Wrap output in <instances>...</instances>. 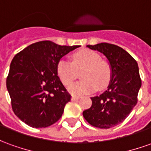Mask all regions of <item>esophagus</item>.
I'll return each mask as SVG.
<instances>
[{
  "instance_id": "esophagus-1",
  "label": "esophagus",
  "mask_w": 151,
  "mask_h": 151,
  "mask_svg": "<svg viewBox=\"0 0 151 151\" xmlns=\"http://www.w3.org/2000/svg\"><path fill=\"white\" fill-rule=\"evenodd\" d=\"M78 96H73L72 97H71V100H72V101H78Z\"/></svg>"
}]
</instances>
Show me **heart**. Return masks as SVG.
<instances>
[{
  "instance_id": "heart-1",
  "label": "heart",
  "mask_w": 151,
  "mask_h": 151,
  "mask_svg": "<svg viewBox=\"0 0 151 151\" xmlns=\"http://www.w3.org/2000/svg\"><path fill=\"white\" fill-rule=\"evenodd\" d=\"M73 62L60 59L57 64L56 71L62 83L68 86L77 78L78 73L81 72L83 81L68 86V90L74 96L93 93L99 89L108 86L111 71L109 65L101 60V56L91 50H81L73 55Z\"/></svg>"
}]
</instances>
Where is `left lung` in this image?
<instances>
[{"label": "left lung", "instance_id": "left-lung-1", "mask_svg": "<svg viewBox=\"0 0 151 151\" xmlns=\"http://www.w3.org/2000/svg\"><path fill=\"white\" fill-rule=\"evenodd\" d=\"M86 46L107 58L111 77L108 89L91 97L92 105L83 111V117L94 127L107 129L123 123L137 103L142 86L138 65L130 54L116 45L104 42Z\"/></svg>", "mask_w": 151, "mask_h": 151}]
</instances>
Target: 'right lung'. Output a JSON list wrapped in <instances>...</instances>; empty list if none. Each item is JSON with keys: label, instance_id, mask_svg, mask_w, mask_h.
Returning <instances> with one entry per match:
<instances>
[{"label": "right lung", "instance_id": "1", "mask_svg": "<svg viewBox=\"0 0 151 151\" xmlns=\"http://www.w3.org/2000/svg\"><path fill=\"white\" fill-rule=\"evenodd\" d=\"M78 47L42 41L13 58L6 87L14 113L28 126L49 127L61 118L71 96L59 78L56 67L61 58Z\"/></svg>", "mask_w": 151, "mask_h": 151}]
</instances>
